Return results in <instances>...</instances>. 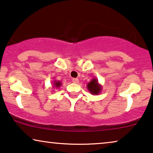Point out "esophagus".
I'll list each match as a JSON object with an SVG mask.
<instances>
[{
  "label": "esophagus",
  "mask_w": 153,
  "mask_h": 153,
  "mask_svg": "<svg viewBox=\"0 0 153 153\" xmlns=\"http://www.w3.org/2000/svg\"><path fill=\"white\" fill-rule=\"evenodd\" d=\"M72 82L74 83H79V79L77 78H74L72 79Z\"/></svg>",
  "instance_id": "34e87169"
}]
</instances>
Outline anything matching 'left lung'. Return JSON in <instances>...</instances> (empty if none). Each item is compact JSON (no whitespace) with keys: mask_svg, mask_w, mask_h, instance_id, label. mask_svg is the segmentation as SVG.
Segmentation results:
<instances>
[{"mask_svg":"<svg viewBox=\"0 0 153 153\" xmlns=\"http://www.w3.org/2000/svg\"><path fill=\"white\" fill-rule=\"evenodd\" d=\"M87 88L92 95H99L101 93L102 87L98 82L97 78H93L90 82L87 84Z\"/></svg>","mask_w":153,"mask_h":153,"instance_id":"1","label":"left lung"}]
</instances>
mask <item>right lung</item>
Listing matches in <instances>:
<instances>
[{"mask_svg": "<svg viewBox=\"0 0 153 153\" xmlns=\"http://www.w3.org/2000/svg\"><path fill=\"white\" fill-rule=\"evenodd\" d=\"M52 84L53 85V87L54 88H59L60 85H61L62 83H61V81H60L54 80Z\"/></svg>", "mask_w": 153, "mask_h": 153, "instance_id": "add662e5", "label": "right lung"}]
</instances>
